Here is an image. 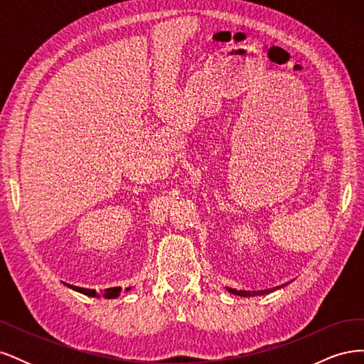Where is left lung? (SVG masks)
<instances>
[{"mask_svg":"<svg viewBox=\"0 0 364 364\" xmlns=\"http://www.w3.org/2000/svg\"><path fill=\"white\" fill-rule=\"evenodd\" d=\"M277 289H279V287H273V289H267V290H258V291H246V290H235V289H228V287H226V290H228L229 293L237 294V296H243V297H250V296H261V294H269V293L274 291V290H277Z\"/></svg>","mask_w":364,"mask_h":364,"instance_id":"left-lung-1","label":"left lung"}]
</instances>
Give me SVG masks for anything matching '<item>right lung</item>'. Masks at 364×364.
Wrapping results in <instances>:
<instances>
[{
	"label": "right lung",
	"instance_id": "obj_1",
	"mask_svg": "<svg viewBox=\"0 0 364 364\" xmlns=\"http://www.w3.org/2000/svg\"><path fill=\"white\" fill-rule=\"evenodd\" d=\"M65 285H68L70 289H73V290H75V291H79V293H82V294L91 296V297H100V296H103V297H106V299H114V297H118L119 293H121V287H111V289H106L105 291L97 293V291L92 290V289L75 287V285H71V284H65ZM129 290H130V289H126V291H129Z\"/></svg>",
	"mask_w": 364,
	"mask_h": 364
}]
</instances>
